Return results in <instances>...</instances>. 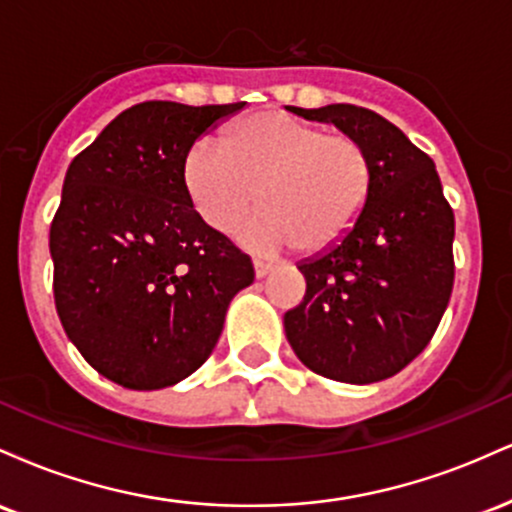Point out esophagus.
Masks as SVG:
<instances>
[{
  "instance_id": "1",
  "label": "esophagus",
  "mask_w": 512,
  "mask_h": 512,
  "mask_svg": "<svg viewBox=\"0 0 512 512\" xmlns=\"http://www.w3.org/2000/svg\"><path fill=\"white\" fill-rule=\"evenodd\" d=\"M272 269H274V264L262 262V260H255V276H257V279H262V276H267L269 272H272Z\"/></svg>"
}]
</instances>
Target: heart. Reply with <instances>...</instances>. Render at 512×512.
Wrapping results in <instances>:
<instances>
[{
	"label": "heart",
	"mask_w": 512,
	"mask_h": 512,
	"mask_svg": "<svg viewBox=\"0 0 512 512\" xmlns=\"http://www.w3.org/2000/svg\"><path fill=\"white\" fill-rule=\"evenodd\" d=\"M182 182L214 231H233L260 199L264 209L240 233L250 248L322 252L342 243L366 214L375 163L354 134L260 110L226 127L221 142L199 139Z\"/></svg>",
	"instance_id": "1"
}]
</instances>
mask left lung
Returning a JSON list of instances; mask_svg holds the SVG:
<instances>
[{"mask_svg": "<svg viewBox=\"0 0 512 512\" xmlns=\"http://www.w3.org/2000/svg\"><path fill=\"white\" fill-rule=\"evenodd\" d=\"M366 144L375 187L342 243L298 264L305 296L286 339L313 373L351 385L392 378L426 349L448 308L455 214L436 163L383 115L349 103L291 108Z\"/></svg>", "mask_w": 512, "mask_h": 512, "instance_id": "obj_1", "label": "left lung"}]
</instances>
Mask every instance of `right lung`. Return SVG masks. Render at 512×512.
Instances as JSON below:
<instances>
[{"label": "right lung", "instance_id": "add662e5", "mask_svg": "<svg viewBox=\"0 0 512 512\" xmlns=\"http://www.w3.org/2000/svg\"><path fill=\"white\" fill-rule=\"evenodd\" d=\"M243 103L146 101L69 163L50 226L60 322L98 373L129 390L180 383L219 342L250 255L192 207V144Z\"/></svg>", "mask_w": 512, "mask_h": 512}]
</instances>
